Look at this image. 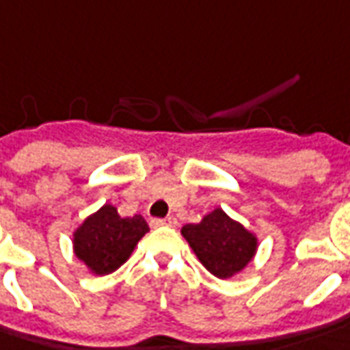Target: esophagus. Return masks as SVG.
Returning a JSON list of instances; mask_svg holds the SVG:
<instances>
[{"instance_id":"34e87169","label":"esophagus","mask_w":350,"mask_h":350,"mask_svg":"<svg viewBox=\"0 0 350 350\" xmlns=\"http://www.w3.org/2000/svg\"><path fill=\"white\" fill-rule=\"evenodd\" d=\"M178 222H176L174 216H166V218H155L153 220V226H176Z\"/></svg>"}]
</instances>
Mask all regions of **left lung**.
Wrapping results in <instances>:
<instances>
[{"label":"left lung","instance_id":"left-lung-1","mask_svg":"<svg viewBox=\"0 0 350 350\" xmlns=\"http://www.w3.org/2000/svg\"><path fill=\"white\" fill-rule=\"evenodd\" d=\"M182 235L206 270L220 280L241 272L253 260L258 239L222 208L203 216L199 224H185Z\"/></svg>","mask_w":350,"mask_h":350}]
</instances>
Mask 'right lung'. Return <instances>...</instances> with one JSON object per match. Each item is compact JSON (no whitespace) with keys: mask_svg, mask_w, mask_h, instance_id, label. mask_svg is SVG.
Masks as SVG:
<instances>
[{"mask_svg":"<svg viewBox=\"0 0 350 350\" xmlns=\"http://www.w3.org/2000/svg\"><path fill=\"white\" fill-rule=\"evenodd\" d=\"M149 232L142 215L122 218L116 206L103 205L76 228L75 255L95 275L115 272L130 258L137 241Z\"/></svg>","mask_w":350,"mask_h":350,"instance_id":"right-lung-1","label":"right lung"}]
</instances>
